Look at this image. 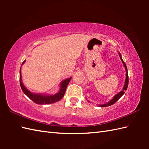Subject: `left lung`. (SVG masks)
<instances>
[{"label":"left lung","mask_w":149,"mask_h":149,"mask_svg":"<svg viewBox=\"0 0 149 149\" xmlns=\"http://www.w3.org/2000/svg\"><path fill=\"white\" fill-rule=\"evenodd\" d=\"M119 56L120 58V59H121V61L122 62V63L123 64V66H124L125 69V72H126V78H125V84H124V86L123 88V90L119 92L118 93H117L116 95H115V96L113 97V99L109 100L108 102H107L106 104H100L99 105V107H107V106H110L113 105V104H115L117 100H118L120 97H121L123 94L125 93V91L127 90V87H128V84H129V77H128V72H127V66H126V65L125 62L123 61V59L122 58V56L120 54V53H119Z\"/></svg>","instance_id":"8db88e82"}]
</instances>
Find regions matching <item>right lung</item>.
<instances>
[{
    "mask_svg": "<svg viewBox=\"0 0 149 149\" xmlns=\"http://www.w3.org/2000/svg\"><path fill=\"white\" fill-rule=\"evenodd\" d=\"M26 61L25 60L23 61L22 65H23ZM72 79V77L66 79L63 81L61 84H60V90L58 93H57L53 95H42L39 93H34L31 92L28 90L27 88L24 86V85L22 81V75H21V68L20 69V86L23 92L31 100H32L34 103L37 104H52L56 102L61 100L63 97L65 93V91L67 87V85L68 84L70 81Z\"/></svg>",
    "mask_w": 149,
    "mask_h": 149,
    "instance_id": "right-lung-1",
    "label": "right lung"
}]
</instances>
